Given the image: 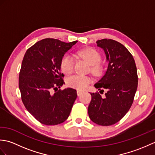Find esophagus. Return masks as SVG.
<instances>
[{"label":"esophagus","mask_w":155,"mask_h":155,"mask_svg":"<svg viewBox=\"0 0 155 155\" xmlns=\"http://www.w3.org/2000/svg\"><path fill=\"white\" fill-rule=\"evenodd\" d=\"M77 93L78 96H81V95L83 93V91H80V90H77Z\"/></svg>","instance_id":"esophagus-1"}]
</instances>
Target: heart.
Wrapping results in <instances>:
<instances>
[{
  "label": "heart",
  "mask_w": 155,
  "mask_h": 155,
  "mask_svg": "<svg viewBox=\"0 0 155 155\" xmlns=\"http://www.w3.org/2000/svg\"><path fill=\"white\" fill-rule=\"evenodd\" d=\"M78 57L86 61L91 65V71L94 74H100L102 71V66L99 64L101 59V54L93 48H86L81 49L77 52ZM61 70L64 73L69 74L74 71V60L68 55L62 57L61 62ZM91 79L87 76L75 74L67 78V83L68 87L77 89H85Z\"/></svg>",
  "instance_id": "b5f03b06"
}]
</instances>
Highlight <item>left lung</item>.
Returning <instances> with one entry per match:
<instances>
[{"instance_id": "left-lung-1", "label": "left lung", "mask_w": 155, "mask_h": 155, "mask_svg": "<svg viewBox=\"0 0 155 155\" xmlns=\"http://www.w3.org/2000/svg\"><path fill=\"white\" fill-rule=\"evenodd\" d=\"M97 43L106 54L108 66L94 87L101 93L107 91L104 98L98 92L91 93L88 113L94 123L109 126L122 119L132 106L138 86L137 70L133 55L123 45L107 38Z\"/></svg>"}]
</instances>
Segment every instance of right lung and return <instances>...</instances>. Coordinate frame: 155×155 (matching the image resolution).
Masks as SVG:
<instances>
[{
    "mask_svg": "<svg viewBox=\"0 0 155 155\" xmlns=\"http://www.w3.org/2000/svg\"><path fill=\"white\" fill-rule=\"evenodd\" d=\"M77 42L45 38L25 54L18 77L21 99L27 110L42 124H61L71 113L77 91L72 88L61 89L64 83L61 62Z\"/></svg>",
    "mask_w": 155,
    "mask_h": 155,
    "instance_id": "add662e5",
    "label": "right lung"
}]
</instances>
